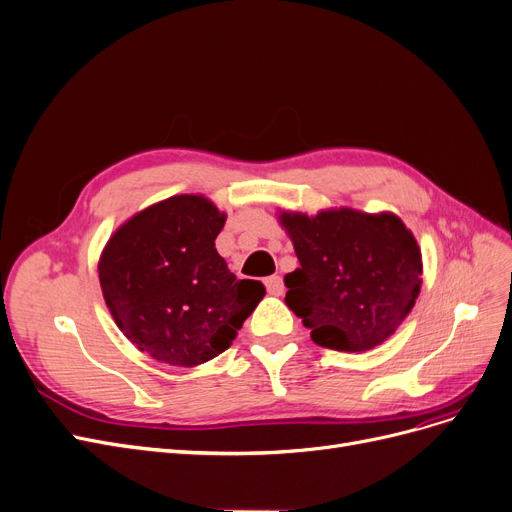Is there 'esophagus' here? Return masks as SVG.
<instances>
[{
    "instance_id": "1",
    "label": "esophagus",
    "mask_w": 512,
    "mask_h": 512,
    "mask_svg": "<svg viewBox=\"0 0 512 512\" xmlns=\"http://www.w3.org/2000/svg\"><path fill=\"white\" fill-rule=\"evenodd\" d=\"M265 288H268L270 295H282L284 293V282L280 276L265 278Z\"/></svg>"
}]
</instances>
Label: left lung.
Instances as JSON below:
<instances>
[{"instance_id":"8db88e82","label":"left lung","mask_w":512,"mask_h":512,"mask_svg":"<svg viewBox=\"0 0 512 512\" xmlns=\"http://www.w3.org/2000/svg\"><path fill=\"white\" fill-rule=\"evenodd\" d=\"M280 221L301 263L284 276V301L311 341L366 351L391 337L420 293L422 257L404 221L353 209L282 213Z\"/></svg>"}]
</instances>
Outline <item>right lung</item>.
Returning <instances> with one entry per match:
<instances>
[{
  "label": "right lung",
  "instance_id": "add662e5",
  "mask_svg": "<svg viewBox=\"0 0 512 512\" xmlns=\"http://www.w3.org/2000/svg\"><path fill=\"white\" fill-rule=\"evenodd\" d=\"M226 215L205 196L152 205L110 236L98 263L104 301L152 360L196 366L226 351L265 288L236 280L215 238Z\"/></svg>",
  "mask_w": 512,
  "mask_h": 512
}]
</instances>
